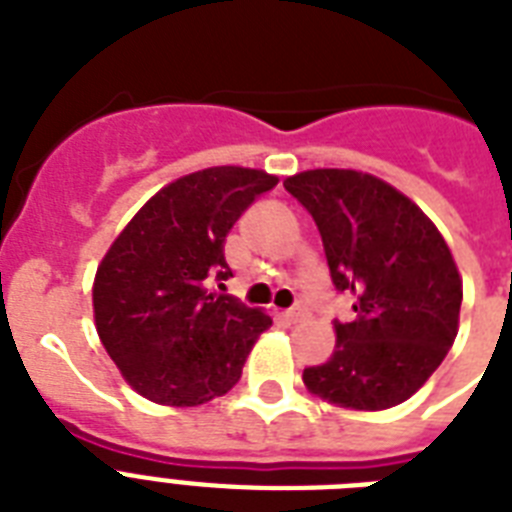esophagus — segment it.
Returning a JSON list of instances; mask_svg holds the SVG:
<instances>
[{
  "label": "esophagus",
  "mask_w": 512,
  "mask_h": 512,
  "mask_svg": "<svg viewBox=\"0 0 512 512\" xmlns=\"http://www.w3.org/2000/svg\"><path fill=\"white\" fill-rule=\"evenodd\" d=\"M284 319L289 321V324H297V321L305 319V308L303 305H297V308H292V311L284 313Z\"/></svg>",
  "instance_id": "obj_1"
}]
</instances>
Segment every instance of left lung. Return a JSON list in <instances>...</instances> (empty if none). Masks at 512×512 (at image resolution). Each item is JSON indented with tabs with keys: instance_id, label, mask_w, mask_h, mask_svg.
<instances>
[{
	"instance_id": "8db88e82",
	"label": "left lung",
	"mask_w": 512,
	"mask_h": 512,
	"mask_svg": "<svg viewBox=\"0 0 512 512\" xmlns=\"http://www.w3.org/2000/svg\"><path fill=\"white\" fill-rule=\"evenodd\" d=\"M284 188L319 225L332 281L356 311L350 324L335 321V353L305 369V388L356 412L404 404L460 329L452 249L409 196L369 172L305 170Z\"/></svg>"
}]
</instances>
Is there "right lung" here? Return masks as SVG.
<instances>
[{
    "label": "right lung",
    "mask_w": 512,
    "mask_h": 512,
    "mask_svg": "<svg viewBox=\"0 0 512 512\" xmlns=\"http://www.w3.org/2000/svg\"><path fill=\"white\" fill-rule=\"evenodd\" d=\"M279 177L207 167L164 185L108 247L92 284L95 329L135 393L164 406H199L239 382L271 316L207 279L233 276L225 236ZM223 287V284H220Z\"/></svg>",
    "instance_id": "add662e5"
}]
</instances>
